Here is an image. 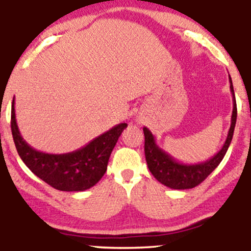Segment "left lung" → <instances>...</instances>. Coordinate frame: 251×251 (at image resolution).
Wrapping results in <instances>:
<instances>
[{"label": "left lung", "instance_id": "1", "mask_svg": "<svg viewBox=\"0 0 251 251\" xmlns=\"http://www.w3.org/2000/svg\"><path fill=\"white\" fill-rule=\"evenodd\" d=\"M230 91L232 94V114L231 124H230L229 132H227L226 143L222 149L214 157L201 163L185 164L176 160L172 155L162 150L155 143L154 135L148 127H144V135H145V158L148 163L149 170L158 181L175 190L192 189L201 184L214 170L220 165L222 159L226 155L230 143H231L234 129L237 119V107H236V99L234 86H232L231 77L229 75Z\"/></svg>", "mask_w": 251, "mask_h": 251}]
</instances>
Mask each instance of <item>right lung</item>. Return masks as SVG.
Wrapping results in <instances>:
<instances>
[{
    "label": "right lung",
    "mask_w": 251,
    "mask_h": 251,
    "mask_svg": "<svg viewBox=\"0 0 251 251\" xmlns=\"http://www.w3.org/2000/svg\"><path fill=\"white\" fill-rule=\"evenodd\" d=\"M10 125L17 153L34 175L60 191H85L105 175L109 155L127 124H118L81 149L61 154L37 151L25 142L16 123L15 100Z\"/></svg>",
    "instance_id": "obj_1"
}]
</instances>
